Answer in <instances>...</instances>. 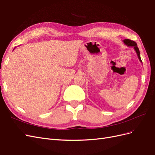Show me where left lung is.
<instances>
[{"label":"left lung","mask_w":155,"mask_h":155,"mask_svg":"<svg viewBox=\"0 0 155 155\" xmlns=\"http://www.w3.org/2000/svg\"><path fill=\"white\" fill-rule=\"evenodd\" d=\"M124 43L125 45H127V46H129V47H133L134 48V50H135L136 52H137V55H138V58L139 59V61L141 63H142V60H141V58H140V51H139V49L138 48V46H137V44L135 43L134 41H131L130 39H124Z\"/></svg>","instance_id":"1"}]
</instances>
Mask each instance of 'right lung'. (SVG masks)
Here are the masks:
<instances>
[{
    "instance_id": "1",
    "label": "right lung",
    "mask_w": 155,
    "mask_h": 155,
    "mask_svg": "<svg viewBox=\"0 0 155 155\" xmlns=\"http://www.w3.org/2000/svg\"><path fill=\"white\" fill-rule=\"evenodd\" d=\"M15 48H14V49H15ZM14 49H13V50H14Z\"/></svg>"
}]
</instances>
